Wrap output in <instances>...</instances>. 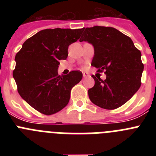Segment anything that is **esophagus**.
I'll use <instances>...</instances> for the list:
<instances>
[{
	"label": "esophagus",
	"instance_id": "1",
	"mask_svg": "<svg viewBox=\"0 0 156 156\" xmlns=\"http://www.w3.org/2000/svg\"><path fill=\"white\" fill-rule=\"evenodd\" d=\"M83 78H87V77L89 76V74L87 73H83Z\"/></svg>",
	"mask_w": 156,
	"mask_h": 156
}]
</instances>
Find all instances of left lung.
<instances>
[{
    "label": "left lung",
    "instance_id": "8db88e82",
    "mask_svg": "<svg viewBox=\"0 0 156 156\" xmlns=\"http://www.w3.org/2000/svg\"><path fill=\"white\" fill-rule=\"evenodd\" d=\"M80 41H87L94 48L91 66L105 71V80L92 75L94 86L88 90L92 102L105 109L119 108L140 88L144 65L141 53L132 40L112 27L83 28Z\"/></svg>",
    "mask_w": 156,
    "mask_h": 156
}]
</instances>
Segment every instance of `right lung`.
<instances>
[{
	"instance_id": "add662e5",
	"label": "right lung",
	"mask_w": 156,
	"mask_h": 156,
	"mask_svg": "<svg viewBox=\"0 0 156 156\" xmlns=\"http://www.w3.org/2000/svg\"><path fill=\"white\" fill-rule=\"evenodd\" d=\"M82 29H46L27 39L16 54L13 77L18 92L41 113L52 115L65 108L71 89L82 80L80 71L58 73L59 60H66L68 48L80 37Z\"/></svg>"
}]
</instances>
